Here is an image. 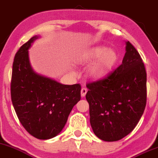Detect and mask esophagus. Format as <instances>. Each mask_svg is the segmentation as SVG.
Returning <instances> with one entry per match:
<instances>
[{"label": "esophagus", "mask_w": 158, "mask_h": 158, "mask_svg": "<svg viewBox=\"0 0 158 158\" xmlns=\"http://www.w3.org/2000/svg\"><path fill=\"white\" fill-rule=\"evenodd\" d=\"M86 93H87V89H86V88L83 87L82 89H81V96H82V97H84V96H86Z\"/></svg>", "instance_id": "1"}]
</instances>
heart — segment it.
<instances>
[{"label":"heart","mask_w":158,"mask_h":158,"mask_svg":"<svg viewBox=\"0 0 158 158\" xmlns=\"http://www.w3.org/2000/svg\"><path fill=\"white\" fill-rule=\"evenodd\" d=\"M76 60L81 65H87L93 62L88 68V76L93 80H99L111 72L118 61V54L111 49L97 46L82 50Z\"/></svg>","instance_id":"b5f03b06"}]
</instances>
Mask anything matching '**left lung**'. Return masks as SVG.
I'll return each instance as SVG.
<instances>
[{"instance_id":"1","label":"left lung","mask_w":158,"mask_h":158,"mask_svg":"<svg viewBox=\"0 0 158 158\" xmlns=\"http://www.w3.org/2000/svg\"><path fill=\"white\" fill-rule=\"evenodd\" d=\"M122 64L100 81L86 85L89 121L103 141H118L131 133L146 106L147 76L139 53L129 41Z\"/></svg>"}]
</instances>
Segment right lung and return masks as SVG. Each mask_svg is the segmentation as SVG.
<instances>
[{"mask_svg": "<svg viewBox=\"0 0 158 158\" xmlns=\"http://www.w3.org/2000/svg\"><path fill=\"white\" fill-rule=\"evenodd\" d=\"M32 37L15 56L11 81V99L24 128L38 139L56 136L67 122L73 107L81 100V85H65L41 75L32 69L29 59Z\"/></svg>", "mask_w": 158, "mask_h": 158, "instance_id": "obj_1", "label": "right lung"}]
</instances>
